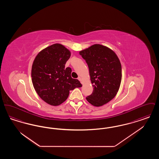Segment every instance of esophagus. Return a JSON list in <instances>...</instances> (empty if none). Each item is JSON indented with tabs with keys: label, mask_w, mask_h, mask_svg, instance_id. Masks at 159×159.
I'll list each match as a JSON object with an SVG mask.
<instances>
[{
	"label": "esophagus",
	"mask_w": 159,
	"mask_h": 159,
	"mask_svg": "<svg viewBox=\"0 0 159 159\" xmlns=\"http://www.w3.org/2000/svg\"><path fill=\"white\" fill-rule=\"evenodd\" d=\"M78 80L81 82V81H82V78H81L80 77H78Z\"/></svg>",
	"instance_id": "obj_1"
}]
</instances>
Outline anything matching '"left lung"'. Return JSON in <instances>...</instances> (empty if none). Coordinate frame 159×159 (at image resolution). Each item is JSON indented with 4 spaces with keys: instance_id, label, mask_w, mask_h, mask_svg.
Returning <instances> with one entry per match:
<instances>
[{
    "instance_id": "1",
    "label": "left lung",
    "mask_w": 159,
    "mask_h": 159,
    "mask_svg": "<svg viewBox=\"0 0 159 159\" xmlns=\"http://www.w3.org/2000/svg\"><path fill=\"white\" fill-rule=\"evenodd\" d=\"M79 53L88 66L93 87L92 94L86 98L93 106H103L114 98L119 91L121 80L120 60L111 49L99 44Z\"/></svg>"
}]
</instances>
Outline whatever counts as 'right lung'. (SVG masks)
<instances>
[{"label":"right lung","mask_w":159,"mask_h":159,"mask_svg":"<svg viewBox=\"0 0 159 159\" xmlns=\"http://www.w3.org/2000/svg\"><path fill=\"white\" fill-rule=\"evenodd\" d=\"M71 53L66 48L55 43L38 53L31 68L32 82L39 96L51 106H59L69 95L70 91L82 87L71 76V69L65 67Z\"/></svg>","instance_id":"obj_1"}]
</instances>
